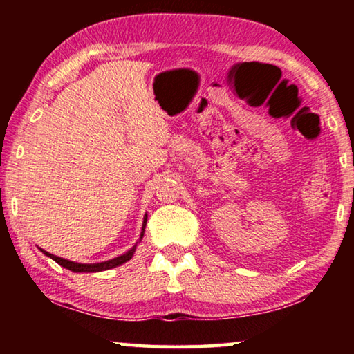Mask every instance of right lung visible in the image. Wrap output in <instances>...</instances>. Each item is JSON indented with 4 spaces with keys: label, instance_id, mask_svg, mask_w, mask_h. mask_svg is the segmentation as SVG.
I'll use <instances>...</instances> for the list:
<instances>
[{
    "label": "right lung",
    "instance_id": "1",
    "mask_svg": "<svg viewBox=\"0 0 354 354\" xmlns=\"http://www.w3.org/2000/svg\"><path fill=\"white\" fill-rule=\"evenodd\" d=\"M145 226H147V215L145 218H143V226H142V234H140V239L143 237V232H145ZM40 251L44 254H46L48 257H51L53 261H56L59 266H62L65 268H68V270L75 272V273H95V272H103V270H109V268H113V267H118L122 266V263H124L127 261H129L131 257H133L134 251H136V247L131 248L128 253H124L122 256L118 257H113V259L111 261H106V262H100V263H77V262H71V261H67V259H62V257H57L55 254H50L46 253L45 250Z\"/></svg>",
    "mask_w": 354,
    "mask_h": 354
}]
</instances>
